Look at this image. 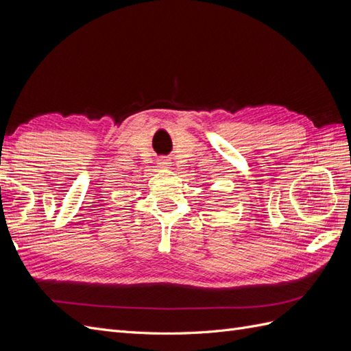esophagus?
I'll use <instances>...</instances> for the list:
<instances>
[{"label": "esophagus", "instance_id": "34e87169", "mask_svg": "<svg viewBox=\"0 0 351 351\" xmlns=\"http://www.w3.org/2000/svg\"><path fill=\"white\" fill-rule=\"evenodd\" d=\"M169 164H171V162H168V159H165V158L159 161V165L164 167V168H169Z\"/></svg>", "mask_w": 351, "mask_h": 351}]
</instances>
